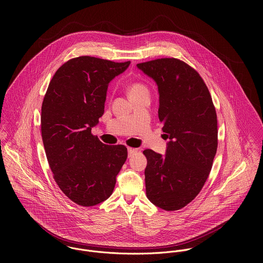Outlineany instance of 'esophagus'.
Here are the masks:
<instances>
[{
    "label": "esophagus",
    "mask_w": 263,
    "mask_h": 263,
    "mask_svg": "<svg viewBox=\"0 0 263 263\" xmlns=\"http://www.w3.org/2000/svg\"><path fill=\"white\" fill-rule=\"evenodd\" d=\"M127 152H128V157L134 156L136 153H138V149L135 148H127Z\"/></svg>",
    "instance_id": "obj_1"
}]
</instances>
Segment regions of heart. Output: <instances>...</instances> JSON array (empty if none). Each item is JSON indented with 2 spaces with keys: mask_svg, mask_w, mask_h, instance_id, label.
<instances>
[{
  "mask_svg": "<svg viewBox=\"0 0 263 263\" xmlns=\"http://www.w3.org/2000/svg\"><path fill=\"white\" fill-rule=\"evenodd\" d=\"M144 91H148L147 87L140 83V82H133L130 83L128 86H127V94L128 96H132V95H135V94H138L140 92H144Z\"/></svg>",
  "mask_w": 263,
  "mask_h": 263,
  "instance_id": "1",
  "label": "heart"
}]
</instances>
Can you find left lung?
Listing matches in <instances>:
<instances>
[{"label": "left lung", "instance_id": "left-lung-1", "mask_svg": "<svg viewBox=\"0 0 263 263\" xmlns=\"http://www.w3.org/2000/svg\"><path fill=\"white\" fill-rule=\"evenodd\" d=\"M159 91V119L169 142L166 154L145 150L146 193L165 211L184 208L199 193L218 148L217 113L199 74L177 59L138 64Z\"/></svg>", "mask_w": 263, "mask_h": 263}]
</instances>
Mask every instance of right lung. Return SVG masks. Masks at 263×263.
<instances>
[{"label": "right lung", "instance_id": "obj_1", "mask_svg": "<svg viewBox=\"0 0 263 263\" xmlns=\"http://www.w3.org/2000/svg\"><path fill=\"white\" fill-rule=\"evenodd\" d=\"M129 64L72 59L59 68L45 93L41 136L46 158L59 187L79 205L106 200L127 158L123 145H105L91 129L104 113L109 82Z\"/></svg>", "mask_w": 263, "mask_h": 263}]
</instances>
